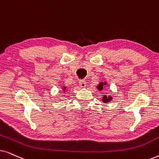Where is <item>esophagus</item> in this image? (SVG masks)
<instances>
[{"mask_svg":"<svg viewBox=\"0 0 159 159\" xmlns=\"http://www.w3.org/2000/svg\"><path fill=\"white\" fill-rule=\"evenodd\" d=\"M79 84H80V86L81 87V88H85L86 87V82L84 81V80H80L79 81Z\"/></svg>","mask_w":159,"mask_h":159,"instance_id":"obj_1","label":"esophagus"}]
</instances>
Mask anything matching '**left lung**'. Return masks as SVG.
<instances>
[{"label":"left lung","mask_w":159,"mask_h":159,"mask_svg":"<svg viewBox=\"0 0 159 159\" xmlns=\"http://www.w3.org/2000/svg\"><path fill=\"white\" fill-rule=\"evenodd\" d=\"M106 84H107V82H101L99 83L98 85L97 86V88L99 90H102L103 88V86L106 85ZM112 98H113L111 96V95H108V96H107V95H103V99H102V101H103V103H109V102L112 100Z\"/></svg>","instance_id":"8db88e82"}]
</instances>
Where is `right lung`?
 Listing matches in <instances>:
<instances>
[{"mask_svg": "<svg viewBox=\"0 0 159 159\" xmlns=\"http://www.w3.org/2000/svg\"><path fill=\"white\" fill-rule=\"evenodd\" d=\"M62 90H63V92H66V86H64L63 87V88H62Z\"/></svg>", "mask_w": 159, "mask_h": 159, "instance_id": "obj_1", "label": "right lung"}]
</instances>
